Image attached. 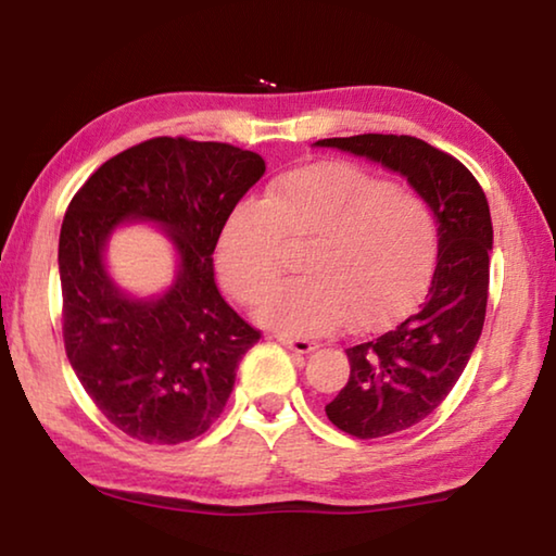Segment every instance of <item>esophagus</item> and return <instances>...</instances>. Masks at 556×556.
Wrapping results in <instances>:
<instances>
[{"mask_svg":"<svg viewBox=\"0 0 556 556\" xmlns=\"http://www.w3.org/2000/svg\"><path fill=\"white\" fill-rule=\"evenodd\" d=\"M275 338H277V341H279L281 345L289 348V351H294V353H312L314 348H316L314 341H306V338H299V336L275 333Z\"/></svg>","mask_w":556,"mask_h":556,"instance_id":"obj_1","label":"esophagus"}]
</instances>
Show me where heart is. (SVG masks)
Segmentation results:
<instances>
[{"mask_svg": "<svg viewBox=\"0 0 556 556\" xmlns=\"http://www.w3.org/2000/svg\"><path fill=\"white\" fill-rule=\"evenodd\" d=\"M301 248L299 277L262 306L267 324L328 333L345 321L370 331L407 314L439 255V218L427 199L353 164H314L271 181L223 223L218 271L240 304L265 299Z\"/></svg>", "mask_w": 556, "mask_h": 556, "instance_id": "heart-1", "label": "heart"}]
</instances>
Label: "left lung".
Wrapping results in <instances>:
<instances>
[{
  "label": "left lung",
  "mask_w": 556,
  "mask_h": 556,
  "mask_svg": "<svg viewBox=\"0 0 556 556\" xmlns=\"http://www.w3.org/2000/svg\"><path fill=\"white\" fill-rule=\"evenodd\" d=\"M407 176L439 218V257L425 301L392 331L345 348L351 375L326 404L355 439H380L419 425L454 390L481 338L491 279L493 225L476 176L441 149L409 135L318 139Z\"/></svg>",
  "instance_id": "8db88e82"
}]
</instances>
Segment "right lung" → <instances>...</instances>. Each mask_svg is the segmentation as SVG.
<instances>
[{
	"label": "right lung",
	"instance_id": "add662e5",
	"mask_svg": "<svg viewBox=\"0 0 556 556\" xmlns=\"http://www.w3.org/2000/svg\"><path fill=\"white\" fill-rule=\"evenodd\" d=\"M265 168L225 142L154 137L112 156L68 203L59 240L65 355L122 434L181 444L225 409L240 357L262 333L225 304L213 250ZM127 217L162 222L177 244L179 277L162 300L119 295L101 267L106 235Z\"/></svg>",
	"mask_w": 556,
	"mask_h": 556
}]
</instances>
